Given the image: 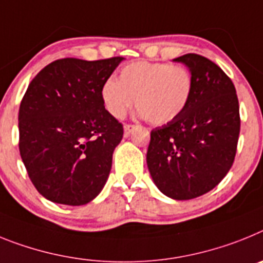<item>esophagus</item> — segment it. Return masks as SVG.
I'll return each mask as SVG.
<instances>
[{
  "mask_svg": "<svg viewBox=\"0 0 263 263\" xmlns=\"http://www.w3.org/2000/svg\"><path fill=\"white\" fill-rule=\"evenodd\" d=\"M134 129H135V125L125 124L124 125V136H125V138H127V136H129V135H131V132L134 131Z\"/></svg>",
  "mask_w": 263,
  "mask_h": 263,
  "instance_id": "obj_1",
  "label": "esophagus"
}]
</instances>
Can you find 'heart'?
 I'll return each instance as SVG.
<instances>
[{
    "label": "heart",
    "mask_w": 263,
    "mask_h": 263,
    "mask_svg": "<svg viewBox=\"0 0 263 263\" xmlns=\"http://www.w3.org/2000/svg\"><path fill=\"white\" fill-rule=\"evenodd\" d=\"M193 91L189 70L171 63L140 61L120 70L119 81L108 78L102 86V99L114 118H123L134 106L143 118L163 125L179 118L188 107Z\"/></svg>",
    "instance_id": "heart-1"
}]
</instances>
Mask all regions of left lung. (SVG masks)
<instances>
[{"mask_svg":"<svg viewBox=\"0 0 263 263\" xmlns=\"http://www.w3.org/2000/svg\"><path fill=\"white\" fill-rule=\"evenodd\" d=\"M173 61L189 68L193 91L179 118L151 131L147 165L160 192L191 200L218 185L232 168L241 127L238 98L230 78L205 57Z\"/></svg>","mask_w":263,"mask_h":263,"instance_id":"obj_1","label":"left lung"}]
</instances>
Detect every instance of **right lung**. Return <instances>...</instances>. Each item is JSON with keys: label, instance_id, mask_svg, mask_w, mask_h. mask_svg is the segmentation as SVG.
<instances>
[{"label": "right lung", "instance_id": "right-lung-1", "mask_svg": "<svg viewBox=\"0 0 263 263\" xmlns=\"http://www.w3.org/2000/svg\"><path fill=\"white\" fill-rule=\"evenodd\" d=\"M123 59H58L29 84L18 114L20 154L47 200L78 206L103 189L123 125L104 108L102 86Z\"/></svg>", "mask_w": 263, "mask_h": 263}]
</instances>
